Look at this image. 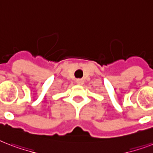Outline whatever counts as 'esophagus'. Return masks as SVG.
<instances>
[{"mask_svg": "<svg viewBox=\"0 0 153 153\" xmlns=\"http://www.w3.org/2000/svg\"><path fill=\"white\" fill-rule=\"evenodd\" d=\"M76 82L77 84H79V85H82V84L84 83V81H83V79H76Z\"/></svg>", "mask_w": 153, "mask_h": 153, "instance_id": "1", "label": "esophagus"}]
</instances>
